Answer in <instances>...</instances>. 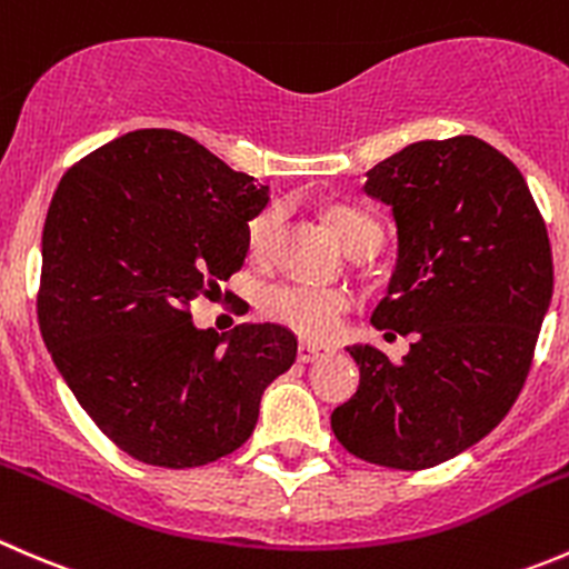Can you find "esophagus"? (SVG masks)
I'll use <instances>...</instances> for the list:
<instances>
[{"mask_svg": "<svg viewBox=\"0 0 569 569\" xmlns=\"http://www.w3.org/2000/svg\"><path fill=\"white\" fill-rule=\"evenodd\" d=\"M320 357H326V348H320V346H312V342H301V346H298V362H315V359H320Z\"/></svg>", "mask_w": 569, "mask_h": 569, "instance_id": "34e87169", "label": "esophagus"}]
</instances>
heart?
Returning <instances> with one entry per match:
<instances>
[{
  "label": "heart",
  "instance_id": "obj_1",
  "mask_svg": "<svg viewBox=\"0 0 569 569\" xmlns=\"http://www.w3.org/2000/svg\"><path fill=\"white\" fill-rule=\"evenodd\" d=\"M331 227L337 238L351 254H359L368 246H381V227L365 212L353 207H335L331 210ZM279 232H282V207H266L257 212L246 227L249 251L257 260H271L277 251ZM268 318L282 323L307 340H329L340 331L342 318L351 309V298L342 290L312 284H277L266 292L262 301Z\"/></svg>",
  "mask_w": 569,
  "mask_h": 569
}]
</instances>
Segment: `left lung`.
Listing matches in <instances>:
<instances>
[{"label": "left lung", "mask_w": 569, "mask_h": 569, "mask_svg": "<svg viewBox=\"0 0 569 569\" xmlns=\"http://www.w3.org/2000/svg\"><path fill=\"white\" fill-rule=\"evenodd\" d=\"M365 193L398 223L373 326L412 342L401 362L351 348L359 390L331 431L365 462L426 470L489 435L520 396L553 296L548 229L515 162L473 134L407 146L370 168Z\"/></svg>", "instance_id": "1"}]
</instances>
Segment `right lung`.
<instances>
[{
    "mask_svg": "<svg viewBox=\"0 0 569 569\" xmlns=\"http://www.w3.org/2000/svg\"><path fill=\"white\" fill-rule=\"evenodd\" d=\"M268 188L173 129H138L60 179L41 240L38 326L88 418L154 468H199L238 451L262 390L296 362L282 326L199 331L249 257L246 227Z\"/></svg>",
    "mask_w": 569,
    "mask_h": 569,
    "instance_id": "obj_1",
    "label": "right lung"
}]
</instances>
